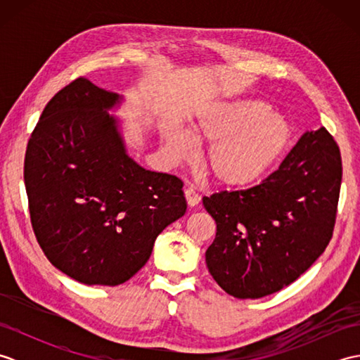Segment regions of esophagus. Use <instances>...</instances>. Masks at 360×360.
Here are the masks:
<instances>
[{
  "label": "esophagus",
  "mask_w": 360,
  "mask_h": 360,
  "mask_svg": "<svg viewBox=\"0 0 360 360\" xmlns=\"http://www.w3.org/2000/svg\"><path fill=\"white\" fill-rule=\"evenodd\" d=\"M184 195H186V200H187V204L190 205V207H195V205H198L201 201V196L198 195L192 187H187L184 190Z\"/></svg>",
  "instance_id": "1"
}]
</instances>
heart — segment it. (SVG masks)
<instances>
[{"label":"heart","instance_id":"obj_1","mask_svg":"<svg viewBox=\"0 0 360 360\" xmlns=\"http://www.w3.org/2000/svg\"><path fill=\"white\" fill-rule=\"evenodd\" d=\"M193 134L210 143L204 165L213 179L240 188L258 184L275 170L290 147L294 129L271 103L236 98L204 108L195 119ZM164 141L176 160L188 159L195 148L192 134L184 129L167 131Z\"/></svg>","mask_w":360,"mask_h":360}]
</instances>
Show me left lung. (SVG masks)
Returning a JSON list of instances; mask_svg holds the SVG:
<instances>
[{
  "label": "left lung",
  "mask_w": 360,
  "mask_h": 360,
  "mask_svg": "<svg viewBox=\"0 0 360 360\" xmlns=\"http://www.w3.org/2000/svg\"><path fill=\"white\" fill-rule=\"evenodd\" d=\"M340 182V150L320 128L304 133L262 184L204 196L217 223L205 252L212 277L236 298H262L295 281L331 240Z\"/></svg>",
  "instance_id": "obj_1"
}]
</instances>
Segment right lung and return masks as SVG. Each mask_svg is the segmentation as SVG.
I'll return each mask as SVG.
<instances>
[{"instance_id":"obj_1","label":"right lung","mask_w":360,"mask_h":360,"mask_svg":"<svg viewBox=\"0 0 360 360\" xmlns=\"http://www.w3.org/2000/svg\"><path fill=\"white\" fill-rule=\"evenodd\" d=\"M122 97L80 77L43 110L27 142L30 223L44 255L85 285L117 286L148 262L158 235L184 215L182 181L128 156Z\"/></svg>"}]
</instances>
